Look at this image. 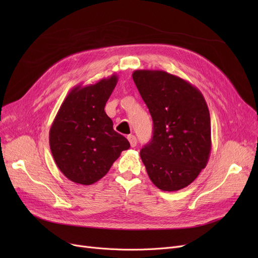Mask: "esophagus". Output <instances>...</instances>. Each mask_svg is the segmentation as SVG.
I'll return each mask as SVG.
<instances>
[{
    "label": "esophagus",
    "instance_id": "1",
    "mask_svg": "<svg viewBox=\"0 0 258 258\" xmlns=\"http://www.w3.org/2000/svg\"><path fill=\"white\" fill-rule=\"evenodd\" d=\"M128 141L130 142L131 147H135L137 145V138L134 135H129L128 136Z\"/></svg>",
    "mask_w": 258,
    "mask_h": 258
}]
</instances>
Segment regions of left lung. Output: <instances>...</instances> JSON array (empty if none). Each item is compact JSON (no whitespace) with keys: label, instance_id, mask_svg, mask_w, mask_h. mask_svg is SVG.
<instances>
[{"label":"left lung","instance_id":"obj_1","mask_svg":"<svg viewBox=\"0 0 258 258\" xmlns=\"http://www.w3.org/2000/svg\"><path fill=\"white\" fill-rule=\"evenodd\" d=\"M132 79L153 118V138L140 152L147 174L163 191L192 183L211 153V120L198 88L160 70H137Z\"/></svg>","mask_w":258,"mask_h":258}]
</instances>
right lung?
Returning <instances> with one entry per match:
<instances>
[{
  "instance_id": "add662e5",
  "label": "right lung",
  "mask_w": 258,
  "mask_h": 258,
  "mask_svg": "<svg viewBox=\"0 0 258 258\" xmlns=\"http://www.w3.org/2000/svg\"><path fill=\"white\" fill-rule=\"evenodd\" d=\"M118 81L116 74L96 84L77 85L68 93L49 130L57 167L70 181L91 185L102 178L130 147L113 129L104 106Z\"/></svg>"
}]
</instances>
